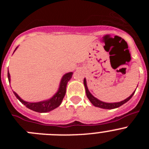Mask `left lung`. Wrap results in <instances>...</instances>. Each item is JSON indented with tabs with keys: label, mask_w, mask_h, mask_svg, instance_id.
<instances>
[{
	"label": "left lung",
	"mask_w": 149,
	"mask_h": 149,
	"mask_svg": "<svg viewBox=\"0 0 149 149\" xmlns=\"http://www.w3.org/2000/svg\"><path fill=\"white\" fill-rule=\"evenodd\" d=\"M84 86H85V89H86V96H87V98H89V100L90 101V102L94 105L95 107H100V108H103V109H115L117 108V107H119L122 106V104H124L125 103H126L127 101H128L129 100L131 99L132 98V96L134 95V93H135V91H134V93L131 95L129 96L128 98H127L126 99H125L124 101H120V102H116V103H106V102H104V101H101L100 100H98V98H95L94 96L93 95L89 93V89H88L87 85H86V78H84Z\"/></svg>",
	"instance_id": "1"
}]
</instances>
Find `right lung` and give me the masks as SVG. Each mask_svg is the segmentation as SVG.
<instances>
[{
	"mask_svg": "<svg viewBox=\"0 0 149 149\" xmlns=\"http://www.w3.org/2000/svg\"><path fill=\"white\" fill-rule=\"evenodd\" d=\"M17 48H15V50ZM72 74H73L72 72H68V73H66L65 74H64L63 77H62L61 81H60V87H59L58 91L56 92V93H55V95L52 98H50V99L45 100V101H39V102H27V101L22 100L18 95V94L16 93L13 92V93L15 94V97L24 105H25L27 108L33 110V111L38 112V113H47V112L54 110L55 108L58 107L61 104L62 101H63V98H64V96L65 95V92H66L67 84L69 81V80L72 78ZM7 76L9 82H10V74L9 73V72H8Z\"/></svg>",
	"mask_w": 149,
	"mask_h": 149,
	"instance_id": "obj_1",
	"label": "right lung"
}]
</instances>
